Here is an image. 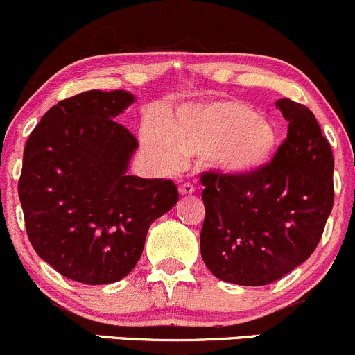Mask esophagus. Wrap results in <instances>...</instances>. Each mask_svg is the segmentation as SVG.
Segmentation results:
<instances>
[{
    "mask_svg": "<svg viewBox=\"0 0 355 355\" xmlns=\"http://www.w3.org/2000/svg\"><path fill=\"white\" fill-rule=\"evenodd\" d=\"M178 192H180V196H192V193L196 192V189H193V185L189 184V182H184V184L178 185Z\"/></svg>",
    "mask_w": 355,
    "mask_h": 355,
    "instance_id": "1",
    "label": "esophagus"
}]
</instances>
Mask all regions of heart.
<instances>
[{
    "label": "heart",
    "instance_id": "b5f03b06",
    "mask_svg": "<svg viewBox=\"0 0 355 355\" xmlns=\"http://www.w3.org/2000/svg\"><path fill=\"white\" fill-rule=\"evenodd\" d=\"M141 143L175 165L204 157L224 177H251L266 168L278 150V131L266 114L239 99L198 101L177 107L162 123H145Z\"/></svg>",
    "mask_w": 355,
    "mask_h": 355
}]
</instances>
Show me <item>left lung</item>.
<instances>
[{
  "label": "left lung",
  "instance_id": "obj_1",
  "mask_svg": "<svg viewBox=\"0 0 355 355\" xmlns=\"http://www.w3.org/2000/svg\"><path fill=\"white\" fill-rule=\"evenodd\" d=\"M276 107L288 135L270 165L251 177L202 175L200 254L222 282L263 286L310 258L334 205L332 148L309 107Z\"/></svg>",
  "mask_w": 355,
  "mask_h": 355
}]
</instances>
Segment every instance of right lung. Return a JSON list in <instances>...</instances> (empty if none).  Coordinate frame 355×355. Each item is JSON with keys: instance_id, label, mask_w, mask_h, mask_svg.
<instances>
[{"instance_id": "add662e5", "label": "right lung", "mask_w": 355, "mask_h": 355, "mask_svg": "<svg viewBox=\"0 0 355 355\" xmlns=\"http://www.w3.org/2000/svg\"><path fill=\"white\" fill-rule=\"evenodd\" d=\"M126 91H85L50 107L23 151L18 196L37 254L65 278L107 285L141 258L148 229L177 185L128 175L138 141L118 116Z\"/></svg>"}]
</instances>
